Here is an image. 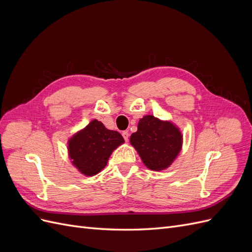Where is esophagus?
<instances>
[{"instance_id":"obj_1","label":"esophagus","mask_w":252,"mask_h":252,"mask_svg":"<svg viewBox=\"0 0 252 252\" xmlns=\"http://www.w3.org/2000/svg\"><path fill=\"white\" fill-rule=\"evenodd\" d=\"M122 135H123L124 140L127 142L128 139H129V133H128V131H123V132H122Z\"/></svg>"}]
</instances>
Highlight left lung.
Returning a JSON list of instances; mask_svg holds the SVG:
<instances>
[{
    "label": "left lung",
    "instance_id": "8db88e82",
    "mask_svg": "<svg viewBox=\"0 0 252 252\" xmlns=\"http://www.w3.org/2000/svg\"><path fill=\"white\" fill-rule=\"evenodd\" d=\"M130 144L147 168L161 171L168 168L179 156L183 135L170 121L148 114L139 121L138 131L131 134Z\"/></svg>",
    "mask_w": 252,
    "mask_h": 252
}]
</instances>
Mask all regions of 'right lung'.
Masks as SVG:
<instances>
[{"label": "right lung", "instance_id": "obj_1", "mask_svg": "<svg viewBox=\"0 0 252 252\" xmlns=\"http://www.w3.org/2000/svg\"><path fill=\"white\" fill-rule=\"evenodd\" d=\"M124 142L118 131L109 130L102 122L93 120L68 140V157L82 174L93 177L107 165L112 151Z\"/></svg>", "mask_w": 252, "mask_h": 252}]
</instances>
